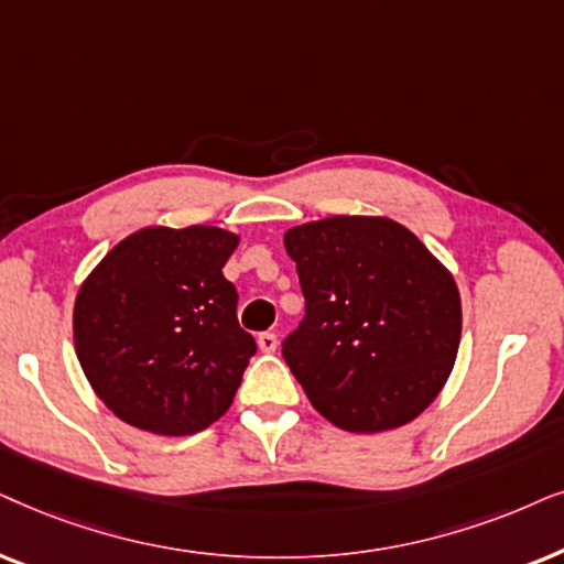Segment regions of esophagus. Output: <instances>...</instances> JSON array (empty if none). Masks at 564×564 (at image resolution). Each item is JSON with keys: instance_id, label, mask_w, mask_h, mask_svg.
<instances>
[{"instance_id": "esophagus-1", "label": "esophagus", "mask_w": 564, "mask_h": 564, "mask_svg": "<svg viewBox=\"0 0 564 564\" xmlns=\"http://www.w3.org/2000/svg\"><path fill=\"white\" fill-rule=\"evenodd\" d=\"M258 345L262 352H275L278 350V337L273 333H262L258 335Z\"/></svg>"}]
</instances>
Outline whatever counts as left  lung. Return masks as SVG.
Listing matches in <instances>:
<instances>
[{"label": "left lung", "instance_id": "8db88e82", "mask_svg": "<svg viewBox=\"0 0 564 564\" xmlns=\"http://www.w3.org/2000/svg\"><path fill=\"white\" fill-rule=\"evenodd\" d=\"M306 317L283 343L319 415L348 433L415 420L452 377L462 296L444 262L387 216H327L283 235Z\"/></svg>", "mask_w": 564, "mask_h": 564}]
</instances>
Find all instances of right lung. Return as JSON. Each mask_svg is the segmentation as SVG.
Returning a JSON list of instances; mask_svg holds the SVG:
<instances>
[{
  "mask_svg": "<svg viewBox=\"0 0 564 564\" xmlns=\"http://www.w3.org/2000/svg\"><path fill=\"white\" fill-rule=\"evenodd\" d=\"M239 235L206 224L144 227L97 262L74 299V350L112 415L193 435L231 408L254 340L224 278Z\"/></svg>",
  "mask_w": 564,
  "mask_h": 564,
  "instance_id": "right-lung-1",
  "label": "right lung"
}]
</instances>
